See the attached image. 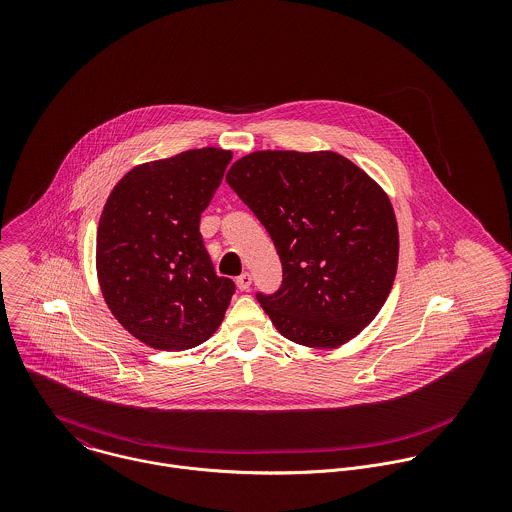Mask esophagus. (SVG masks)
<instances>
[{
	"label": "esophagus",
	"instance_id": "esophagus-1",
	"mask_svg": "<svg viewBox=\"0 0 512 512\" xmlns=\"http://www.w3.org/2000/svg\"><path fill=\"white\" fill-rule=\"evenodd\" d=\"M236 286H238V290H240V292H246V290L252 286V276H250L248 272L240 274V276L236 278Z\"/></svg>",
	"mask_w": 512,
	"mask_h": 512
}]
</instances>
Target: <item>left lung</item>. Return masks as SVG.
<instances>
[{"label": "left lung", "mask_w": 512, "mask_h": 512, "mask_svg": "<svg viewBox=\"0 0 512 512\" xmlns=\"http://www.w3.org/2000/svg\"><path fill=\"white\" fill-rule=\"evenodd\" d=\"M226 183L264 224L284 280L256 293L276 329L305 347L359 335L392 290L398 226L384 191L335 151H254Z\"/></svg>", "instance_id": "1"}]
</instances>
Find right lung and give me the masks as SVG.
Segmentation results:
<instances>
[{
	"mask_svg": "<svg viewBox=\"0 0 512 512\" xmlns=\"http://www.w3.org/2000/svg\"><path fill=\"white\" fill-rule=\"evenodd\" d=\"M232 153L189 149L126 173L96 234V270L114 317L142 343L185 351L207 341L236 290L199 232Z\"/></svg>",
	"mask_w": 512,
	"mask_h": 512,
	"instance_id": "right-lung-1",
	"label": "right lung"
}]
</instances>
